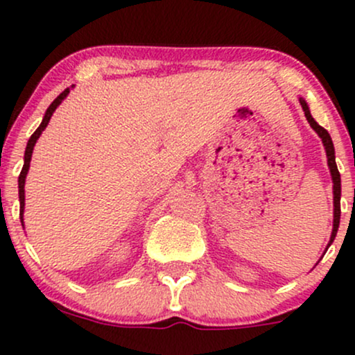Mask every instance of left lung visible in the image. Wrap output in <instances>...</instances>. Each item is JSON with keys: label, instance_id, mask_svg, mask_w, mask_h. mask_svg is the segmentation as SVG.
I'll return each mask as SVG.
<instances>
[{"label": "left lung", "instance_id": "8db88e82", "mask_svg": "<svg viewBox=\"0 0 355 355\" xmlns=\"http://www.w3.org/2000/svg\"><path fill=\"white\" fill-rule=\"evenodd\" d=\"M300 105H302V110L305 113V118L309 120V123L313 130H315L317 133H319V137L322 138V144L325 146V152H327V162H329V168H331V173H332V182H334V229H332V235H331V242H329V245L334 242V239H336V234H337V229H339V222H340V173L339 170H337V165H336V152H334V144H332V138L329 135V132L325 128H322V126L317 123L315 120H313L311 112H309V107L307 103L300 98Z\"/></svg>", "mask_w": 355, "mask_h": 355}]
</instances>
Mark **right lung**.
I'll use <instances>...</instances> for the list:
<instances>
[{
  "label": "right lung",
  "mask_w": 355,
  "mask_h": 355,
  "mask_svg": "<svg viewBox=\"0 0 355 355\" xmlns=\"http://www.w3.org/2000/svg\"><path fill=\"white\" fill-rule=\"evenodd\" d=\"M70 93V88L64 89L63 93H60L58 96H56L55 101L48 107L46 113H44L43 116V121L42 125L36 128V132L33 133V135L30 137V140H28V145H26V152H24V165L21 168V173H19V178H18V189H19V217H21V222H23V209H24V178H26V173H28V168H30V162H31V153H33V146L36 144V140H38L40 135H42V132L44 128H46L48 121H50V118L53 115V112H55L56 107L61 103V101L64 100V96Z\"/></svg>",
  "instance_id": "right-lung-1"
}]
</instances>
